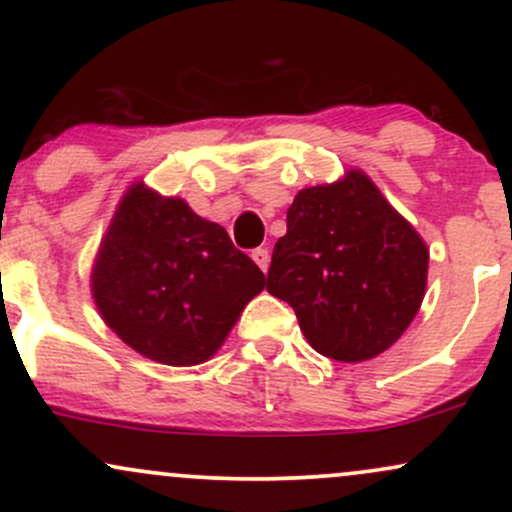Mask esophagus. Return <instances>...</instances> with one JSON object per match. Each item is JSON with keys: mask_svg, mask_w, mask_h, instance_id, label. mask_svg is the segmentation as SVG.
I'll return each mask as SVG.
<instances>
[{"mask_svg": "<svg viewBox=\"0 0 512 512\" xmlns=\"http://www.w3.org/2000/svg\"><path fill=\"white\" fill-rule=\"evenodd\" d=\"M269 250L267 248H257V250H252V260L257 262V267L262 269V272H267L269 269Z\"/></svg>", "mask_w": 512, "mask_h": 512, "instance_id": "esophagus-1", "label": "esophagus"}]
</instances>
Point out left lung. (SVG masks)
Returning <instances> with one entry per match:
<instances>
[{
	"instance_id": "1",
	"label": "left lung",
	"mask_w": 512,
	"mask_h": 512,
	"mask_svg": "<svg viewBox=\"0 0 512 512\" xmlns=\"http://www.w3.org/2000/svg\"><path fill=\"white\" fill-rule=\"evenodd\" d=\"M426 272L419 233L368 175L351 170L293 199L267 291L291 305L317 354L356 363L402 337L424 301Z\"/></svg>"
}]
</instances>
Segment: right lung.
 <instances>
[{
  "label": "right lung",
  "mask_w": 512,
  "mask_h": 512,
  "mask_svg": "<svg viewBox=\"0 0 512 512\" xmlns=\"http://www.w3.org/2000/svg\"><path fill=\"white\" fill-rule=\"evenodd\" d=\"M264 281L219 223L142 182L122 197L91 274L110 330L166 366L214 356Z\"/></svg>",
  "instance_id": "1"
}]
</instances>
